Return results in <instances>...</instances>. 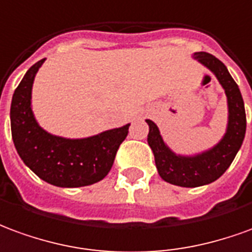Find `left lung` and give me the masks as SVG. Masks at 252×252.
Wrapping results in <instances>:
<instances>
[{"instance_id":"obj_1","label":"left lung","mask_w":252,"mask_h":252,"mask_svg":"<svg viewBox=\"0 0 252 252\" xmlns=\"http://www.w3.org/2000/svg\"><path fill=\"white\" fill-rule=\"evenodd\" d=\"M192 58L213 73L224 89L228 104L225 134L210 149L195 155H178L164 142L158 125L146 119L149 126L148 144L155 155V163L161 179L180 187L209 185L229 168L246 135V111L240 89L226 66L209 53H194Z\"/></svg>"}]
</instances>
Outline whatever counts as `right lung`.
Instances as JSON below:
<instances>
[{
	"mask_svg": "<svg viewBox=\"0 0 252 252\" xmlns=\"http://www.w3.org/2000/svg\"><path fill=\"white\" fill-rule=\"evenodd\" d=\"M44 61L27 70L12 97L10 129L16 151L33 174L53 186L72 189L100 182L110 172L130 123L85 138H65L40 127L32 111V85Z\"/></svg>",
	"mask_w": 252,
	"mask_h": 252,
	"instance_id": "1",
	"label": "right lung"
}]
</instances>
